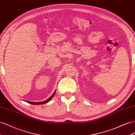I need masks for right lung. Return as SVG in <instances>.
Returning <instances> with one entry per match:
<instances>
[{"label":"right lung","mask_w":135,"mask_h":135,"mask_svg":"<svg viewBox=\"0 0 135 135\" xmlns=\"http://www.w3.org/2000/svg\"><path fill=\"white\" fill-rule=\"evenodd\" d=\"M55 93H56V91H55L54 94L51 95V97L48 99L47 100H46L45 101H43V102H29V101H26L28 103H30V104H35V105H40V104H45V103H48V102H50L51 100L52 99V98L54 97V96L55 95Z\"/></svg>","instance_id":"obj_1"}]
</instances>
